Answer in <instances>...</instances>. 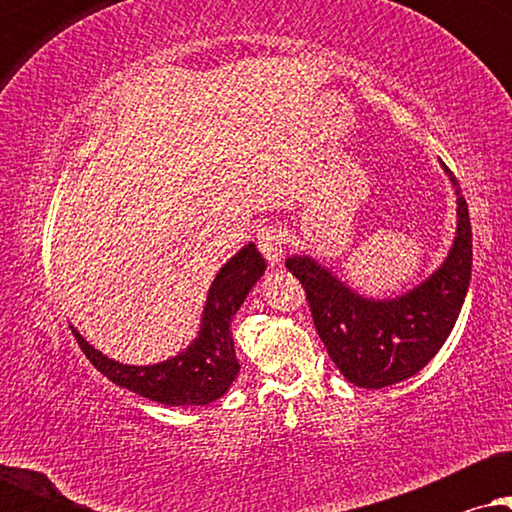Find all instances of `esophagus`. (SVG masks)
I'll list each match as a JSON object with an SVG mask.
<instances>
[{
	"label": "esophagus",
	"mask_w": 512,
	"mask_h": 512,
	"mask_svg": "<svg viewBox=\"0 0 512 512\" xmlns=\"http://www.w3.org/2000/svg\"><path fill=\"white\" fill-rule=\"evenodd\" d=\"M284 244H286V235L279 226H263L258 230V249H261V254L270 265H277L282 261Z\"/></svg>",
	"instance_id": "34e87169"
}]
</instances>
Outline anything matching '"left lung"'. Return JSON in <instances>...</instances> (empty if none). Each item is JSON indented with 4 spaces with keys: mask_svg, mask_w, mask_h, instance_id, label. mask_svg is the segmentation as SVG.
I'll list each match as a JSON object with an SVG mask.
<instances>
[{
    "mask_svg": "<svg viewBox=\"0 0 512 512\" xmlns=\"http://www.w3.org/2000/svg\"><path fill=\"white\" fill-rule=\"evenodd\" d=\"M457 237L445 263L433 275L394 300H368L307 256H293L286 268L303 284L312 321L328 356L356 387L382 389L417 375L454 328L471 282V219L459 181Z\"/></svg>",
    "mask_w": 512,
    "mask_h": 512,
    "instance_id": "left-lung-1",
    "label": "left lung"
}]
</instances>
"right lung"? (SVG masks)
Here are the masks:
<instances>
[{
  "label": "right lung",
  "instance_id": "right-lung-1",
  "mask_svg": "<svg viewBox=\"0 0 512 512\" xmlns=\"http://www.w3.org/2000/svg\"><path fill=\"white\" fill-rule=\"evenodd\" d=\"M263 272L265 258L256 244L237 251L209 289L198 338L186 352L156 366H123L90 347L74 326L72 333L88 361L118 387L163 405H207L226 394L240 373L230 321Z\"/></svg>",
  "mask_w": 512,
  "mask_h": 512
}]
</instances>
